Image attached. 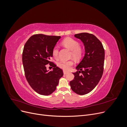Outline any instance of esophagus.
I'll list each match as a JSON object with an SVG mask.
<instances>
[{"label": "esophagus", "instance_id": "34e87169", "mask_svg": "<svg viewBox=\"0 0 127 127\" xmlns=\"http://www.w3.org/2000/svg\"><path fill=\"white\" fill-rule=\"evenodd\" d=\"M68 72H68V71H66V70H64V75L67 74Z\"/></svg>", "mask_w": 127, "mask_h": 127}]
</instances>
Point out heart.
Here are the masks:
<instances>
[{
	"mask_svg": "<svg viewBox=\"0 0 127 127\" xmlns=\"http://www.w3.org/2000/svg\"><path fill=\"white\" fill-rule=\"evenodd\" d=\"M63 44L66 48L72 51L71 56L74 59H79L82 54V50L79 47L78 42L72 38H66L63 41ZM52 55L53 57L58 58L59 53V49L57 46H55L52 50ZM73 64V61L71 60L64 61L61 60L58 63V66L64 70H69Z\"/></svg>",
	"mask_w": 127,
	"mask_h": 127,
	"instance_id": "heart-1",
	"label": "heart"
}]
</instances>
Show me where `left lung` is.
Returning <instances> with one entry per match:
<instances>
[{
  "instance_id": "left-lung-1",
  "label": "left lung",
  "mask_w": 127,
  "mask_h": 127,
  "mask_svg": "<svg viewBox=\"0 0 127 127\" xmlns=\"http://www.w3.org/2000/svg\"><path fill=\"white\" fill-rule=\"evenodd\" d=\"M74 36L82 41L85 55L73 72L74 79L70 82L71 90L78 95L90 93L96 86L103 72L105 53L101 41L93 34L82 33ZM82 74L80 75L79 73Z\"/></svg>"
}]
</instances>
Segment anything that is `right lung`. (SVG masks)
Wrapping results in <instances>:
<instances>
[{"label": "right lung", "instance_id": "1", "mask_svg": "<svg viewBox=\"0 0 127 127\" xmlns=\"http://www.w3.org/2000/svg\"><path fill=\"white\" fill-rule=\"evenodd\" d=\"M60 37L35 34L24 45L22 61L26 78L31 87L40 95L52 94L63 76L62 69L50 61L53 57L52 50ZM48 63L54 67L52 71L46 69L45 65Z\"/></svg>", "mask_w": 127, "mask_h": 127}]
</instances>
